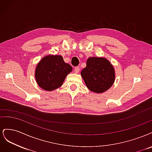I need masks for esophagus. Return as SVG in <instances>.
Segmentation results:
<instances>
[{"label": "esophagus", "instance_id": "34e87169", "mask_svg": "<svg viewBox=\"0 0 152 152\" xmlns=\"http://www.w3.org/2000/svg\"><path fill=\"white\" fill-rule=\"evenodd\" d=\"M79 71H80V68H79V66H75V68H74V72H75V73H77L79 72Z\"/></svg>", "mask_w": 152, "mask_h": 152}]
</instances>
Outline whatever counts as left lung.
<instances>
[{
    "mask_svg": "<svg viewBox=\"0 0 152 152\" xmlns=\"http://www.w3.org/2000/svg\"><path fill=\"white\" fill-rule=\"evenodd\" d=\"M81 75L87 88L96 93H102L108 90L115 81L114 68L104 58L87 59L86 67L82 70Z\"/></svg>",
    "mask_w": 152,
    "mask_h": 152,
    "instance_id": "left-lung-1",
    "label": "left lung"
}]
</instances>
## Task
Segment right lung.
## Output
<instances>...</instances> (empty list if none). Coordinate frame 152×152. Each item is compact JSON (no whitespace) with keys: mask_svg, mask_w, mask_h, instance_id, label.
Segmentation results:
<instances>
[{"mask_svg":"<svg viewBox=\"0 0 152 152\" xmlns=\"http://www.w3.org/2000/svg\"><path fill=\"white\" fill-rule=\"evenodd\" d=\"M72 67L65 63L61 56L49 55L43 58L35 70L39 86L45 91H53L61 87Z\"/></svg>","mask_w":152,"mask_h":152,"instance_id":"obj_1","label":"right lung"}]
</instances>
